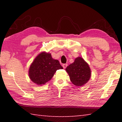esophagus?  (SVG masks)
<instances>
[{"label": "esophagus", "instance_id": "obj_1", "mask_svg": "<svg viewBox=\"0 0 122 122\" xmlns=\"http://www.w3.org/2000/svg\"><path fill=\"white\" fill-rule=\"evenodd\" d=\"M67 64H63L62 65V67L64 69H65L67 67Z\"/></svg>", "mask_w": 122, "mask_h": 122}]
</instances>
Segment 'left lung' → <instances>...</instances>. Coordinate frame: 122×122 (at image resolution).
Listing matches in <instances>:
<instances>
[{"mask_svg": "<svg viewBox=\"0 0 122 122\" xmlns=\"http://www.w3.org/2000/svg\"><path fill=\"white\" fill-rule=\"evenodd\" d=\"M71 83L78 86H84L91 77V69L88 63L81 57H77L66 68Z\"/></svg>", "mask_w": 122, "mask_h": 122, "instance_id": "1", "label": "left lung"}]
</instances>
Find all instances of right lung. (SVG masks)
<instances>
[{"mask_svg": "<svg viewBox=\"0 0 122 122\" xmlns=\"http://www.w3.org/2000/svg\"><path fill=\"white\" fill-rule=\"evenodd\" d=\"M63 69L59 61L51 54L42 51L37 55L28 70L29 77L33 83L42 86L51 79L57 70Z\"/></svg>", "mask_w": 122, "mask_h": 122, "instance_id": "obj_1", "label": "right lung"}]
</instances>
